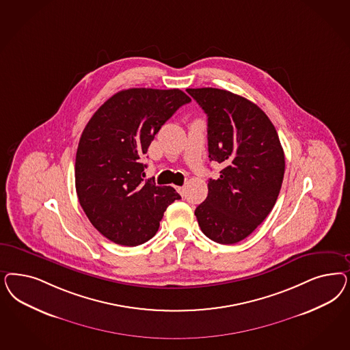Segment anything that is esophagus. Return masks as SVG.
Returning <instances> with one entry per match:
<instances>
[{
	"label": "esophagus",
	"instance_id": "1",
	"mask_svg": "<svg viewBox=\"0 0 350 350\" xmlns=\"http://www.w3.org/2000/svg\"><path fill=\"white\" fill-rule=\"evenodd\" d=\"M176 191L180 193V194H184V192H185V188H184V187H178V188H176Z\"/></svg>",
	"mask_w": 350,
	"mask_h": 350
}]
</instances>
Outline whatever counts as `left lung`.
Here are the masks:
<instances>
[{
    "instance_id": "8db88e82",
    "label": "left lung",
    "mask_w": 350,
    "mask_h": 350,
    "mask_svg": "<svg viewBox=\"0 0 350 350\" xmlns=\"http://www.w3.org/2000/svg\"><path fill=\"white\" fill-rule=\"evenodd\" d=\"M187 92L207 114L208 158L223 166L194 215L204 236L233 245L275 204L284 175L282 146L268 116L246 98L214 88Z\"/></svg>"
}]
</instances>
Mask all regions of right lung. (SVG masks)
Segmentation results:
<instances>
[{
    "label": "right lung",
    "mask_w": 350,
    "mask_h": 350,
    "mask_svg": "<svg viewBox=\"0 0 350 350\" xmlns=\"http://www.w3.org/2000/svg\"><path fill=\"white\" fill-rule=\"evenodd\" d=\"M189 102L179 89L118 91L86 124L76 154L77 197L91 224L114 243L147 242L167 206L180 200L172 187L144 180L143 158L162 124Z\"/></svg>",
    "instance_id": "add662e5"
}]
</instances>
